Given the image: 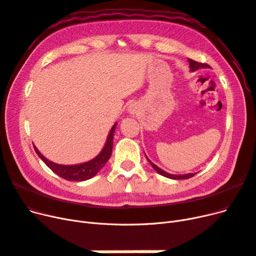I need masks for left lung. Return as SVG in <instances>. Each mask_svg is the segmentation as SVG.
<instances>
[{
    "mask_svg": "<svg viewBox=\"0 0 256 256\" xmlns=\"http://www.w3.org/2000/svg\"><path fill=\"white\" fill-rule=\"evenodd\" d=\"M188 62H190V69L192 72H194L198 69H203V68H209V64H202V62H198L196 60H192L190 58H188ZM148 161L150 163V165L152 166V168L157 172L158 174H160L161 176H166V178H170V179H172V180H184V179H190V178L194 176L196 174H168L164 172L163 170H161L160 168H158L157 165L154 164L148 157H146Z\"/></svg>",
    "mask_w": 256,
    "mask_h": 256,
    "instance_id": "obj_1",
    "label": "left lung"
}]
</instances>
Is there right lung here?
I'll return each mask as SVG.
<instances>
[{"mask_svg": "<svg viewBox=\"0 0 256 256\" xmlns=\"http://www.w3.org/2000/svg\"><path fill=\"white\" fill-rule=\"evenodd\" d=\"M116 126H117V122L113 126V128H110L108 135V139L106 141V144L104 148L102 150V152H99L94 159L84 163L73 164V165H64V164L55 163L48 160L46 157H44L36 146H34L36 154L44 161V163H45L53 172L62 176V179L68 180V181H76V182L86 181L97 174V172L104 168L106 163L108 161L110 154H112L113 137H114Z\"/></svg>", "mask_w": 256, "mask_h": 256, "instance_id": "add662e5", "label": "right lung"}]
</instances>
